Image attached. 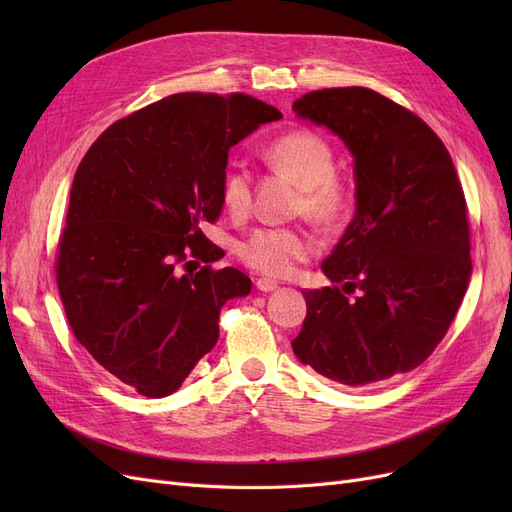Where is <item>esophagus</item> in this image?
<instances>
[{
    "instance_id": "34e87169",
    "label": "esophagus",
    "mask_w": 512,
    "mask_h": 512,
    "mask_svg": "<svg viewBox=\"0 0 512 512\" xmlns=\"http://www.w3.org/2000/svg\"><path fill=\"white\" fill-rule=\"evenodd\" d=\"M277 286H280V284H277L275 280H269V277H258V280H256V288H258L260 292H271V290H275Z\"/></svg>"
}]
</instances>
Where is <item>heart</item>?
<instances>
[{"label": "heart", "mask_w": 512, "mask_h": 512, "mask_svg": "<svg viewBox=\"0 0 512 512\" xmlns=\"http://www.w3.org/2000/svg\"><path fill=\"white\" fill-rule=\"evenodd\" d=\"M267 164L299 183L297 211L322 224L342 218L348 205L344 183L335 173V156L322 136L309 130H292L277 136L265 149ZM224 207L241 215L252 203V179L243 168H230L222 181ZM316 252L314 239L297 228H258L239 245L247 267L271 277H286L299 262Z\"/></svg>", "instance_id": "obj_1"}]
</instances>
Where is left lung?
Masks as SVG:
<instances>
[{"label":"left lung","instance_id":"left-lung-1","mask_svg":"<svg viewBox=\"0 0 512 512\" xmlns=\"http://www.w3.org/2000/svg\"><path fill=\"white\" fill-rule=\"evenodd\" d=\"M292 111L342 138L356 179L354 220L322 262L333 286L301 290L307 316L292 350L348 386L406 374L442 342L472 275L451 153L421 117L367 87L309 91Z\"/></svg>","mask_w":512,"mask_h":512}]
</instances>
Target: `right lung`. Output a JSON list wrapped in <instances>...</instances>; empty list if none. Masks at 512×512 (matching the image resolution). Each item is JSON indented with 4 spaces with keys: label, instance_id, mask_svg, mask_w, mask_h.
<instances>
[{
    "label": "right lung",
    "instance_id": "add662e5",
    "mask_svg": "<svg viewBox=\"0 0 512 512\" xmlns=\"http://www.w3.org/2000/svg\"><path fill=\"white\" fill-rule=\"evenodd\" d=\"M277 119L245 94H175L108 126L76 168L61 303L79 344L136 393H175L218 342L224 303L250 294L245 273L211 267L224 250L203 226L222 213L230 147Z\"/></svg>",
    "mask_w": 512,
    "mask_h": 512
}]
</instances>
